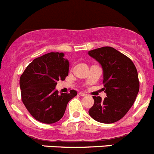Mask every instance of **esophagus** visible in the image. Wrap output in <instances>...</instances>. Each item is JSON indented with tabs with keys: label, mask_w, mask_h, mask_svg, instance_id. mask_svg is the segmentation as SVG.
I'll return each instance as SVG.
<instances>
[{
	"label": "esophagus",
	"mask_w": 154,
	"mask_h": 154,
	"mask_svg": "<svg viewBox=\"0 0 154 154\" xmlns=\"http://www.w3.org/2000/svg\"><path fill=\"white\" fill-rule=\"evenodd\" d=\"M79 94H80V96H82V97H85V96H86V94H85V93L83 92H80L79 93Z\"/></svg>",
	"instance_id": "1"
}]
</instances>
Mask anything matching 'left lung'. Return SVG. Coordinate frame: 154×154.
<instances>
[{"mask_svg": "<svg viewBox=\"0 0 154 154\" xmlns=\"http://www.w3.org/2000/svg\"><path fill=\"white\" fill-rule=\"evenodd\" d=\"M103 68V83L106 97L93 96L94 103L88 110L94 120L111 124L125 116L139 93V81L136 66L130 58L112 47L88 51Z\"/></svg>", "mask_w": 154, "mask_h": 154, "instance_id": "obj_1", "label": "left lung"}]
</instances>
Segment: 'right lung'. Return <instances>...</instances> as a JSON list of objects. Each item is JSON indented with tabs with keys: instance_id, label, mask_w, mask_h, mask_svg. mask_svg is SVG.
Returning a JSON list of instances; mask_svg holds the SVG:
<instances>
[{
	"instance_id": "add662e5",
	"label": "right lung",
	"mask_w": 154,
	"mask_h": 154,
	"mask_svg": "<svg viewBox=\"0 0 154 154\" xmlns=\"http://www.w3.org/2000/svg\"><path fill=\"white\" fill-rule=\"evenodd\" d=\"M63 53H48L32 60L20 77L21 100L31 116L38 122L54 124L63 118L75 90L59 94L57 81L65 80L69 63Z\"/></svg>"
}]
</instances>
